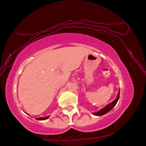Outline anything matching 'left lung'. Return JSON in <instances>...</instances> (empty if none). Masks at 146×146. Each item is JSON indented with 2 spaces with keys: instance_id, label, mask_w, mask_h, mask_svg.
<instances>
[{
  "instance_id": "1",
  "label": "left lung",
  "mask_w": 146,
  "mask_h": 146,
  "mask_svg": "<svg viewBox=\"0 0 146 146\" xmlns=\"http://www.w3.org/2000/svg\"><path fill=\"white\" fill-rule=\"evenodd\" d=\"M119 97H120V92H119V94H118V96L117 99H115V101H113V102L109 103V105H107L106 107H104V108L99 110L98 112H97V113H94V115H96V116H101V115H105V114H106L109 112L115 106L116 104H117V103L118 102V101H119Z\"/></svg>"
}]
</instances>
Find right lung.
<instances>
[{"label": "right lung", "mask_w": 146, "mask_h": 146, "mask_svg": "<svg viewBox=\"0 0 146 146\" xmlns=\"http://www.w3.org/2000/svg\"><path fill=\"white\" fill-rule=\"evenodd\" d=\"M48 117H49V116H48V117H45V118H43V117H41V118H38V119H37V120H46V119H47Z\"/></svg>", "instance_id": "right-lung-1"}]
</instances>
